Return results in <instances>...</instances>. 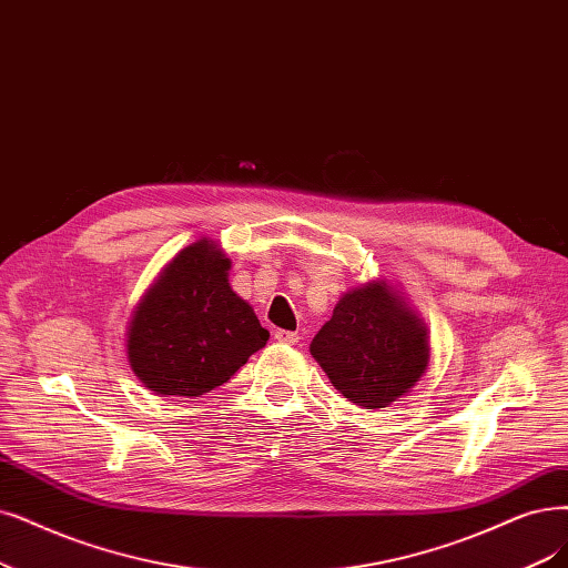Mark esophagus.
<instances>
[{"label": "esophagus", "instance_id": "obj_1", "mask_svg": "<svg viewBox=\"0 0 568 568\" xmlns=\"http://www.w3.org/2000/svg\"><path fill=\"white\" fill-rule=\"evenodd\" d=\"M273 339L281 342V344H297L300 334L290 332V329H276V332H273Z\"/></svg>", "mask_w": 568, "mask_h": 568}]
</instances>
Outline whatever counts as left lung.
Instances as JSON below:
<instances>
[{
    "label": "left lung",
    "instance_id": "obj_1",
    "mask_svg": "<svg viewBox=\"0 0 568 568\" xmlns=\"http://www.w3.org/2000/svg\"><path fill=\"white\" fill-rule=\"evenodd\" d=\"M308 351L332 386L365 409L409 395L430 363L424 318L386 278L346 290Z\"/></svg>",
    "mask_w": 568,
    "mask_h": 568
}]
</instances>
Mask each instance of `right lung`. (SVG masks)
I'll list each match as a JSON object with an SVG mask.
<instances>
[{
	"instance_id": "obj_1",
	"label": "right lung",
	"mask_w": 568,
	"mask_h": 568,
	"mask_svg": "<svg viewBox=\"0 0 568 568\" xmlns=\"http://www.w3.org/2000/svg\"><path fill=\"white\" fill-rule=\"evenodd\" d=\"M231 260L199 239L168 262L138 302L125 355L138 379L163 397H201L226 384L268 332L229 285Z\"/></svg>"
}]
</instances>
